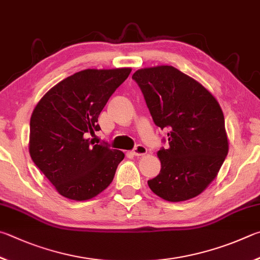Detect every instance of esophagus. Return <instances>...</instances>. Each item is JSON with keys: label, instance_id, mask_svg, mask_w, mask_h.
Wrapping results in <instances>:
<instances>
[{"label": "esophagus", "instance_id": "1", "mask_svg": "<svg viewBox=\"0 0 260 260\" xmlns=\"http://www.w3.org/2000/svg\"><path fill=\"white\" fill-rule=\"evenodd\" d=\"M133 153H134V155H136V156H143L147 153V148L145 147L144 145H137V146L134 148Z\"/></svg>", "mask_w": 260, "mask_h": 260}]
</instances>
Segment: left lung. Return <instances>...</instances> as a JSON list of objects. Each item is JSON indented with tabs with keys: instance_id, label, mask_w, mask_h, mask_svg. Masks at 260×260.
I'll list each match as a JSON object with an SVG mask.
<instances>
[{
	"instance_id": "left-lung-1",
	"label": "left lung",
	"mask_w": 260,
	"mask_h": 260,
	"mask_svg": "<svg viewBox=\"0 0 260 260\" xmlns=\"http://www.w3.org/2000/svg\"><path fill=\"white\" fill-rule=\"evenodd\" d=\"M133 79L154 123L169 130V147L157 152L161 171L147 181L149 188L169 202L198 197L216 178L229 153L219 104L201 83L172 66L143 68Z\"/></svg>"
}]
</instances>
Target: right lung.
Segmentation results:
<instances>
[{
    "instance_id": "obj_1",
    "label": "right lung",
    "mask_w": 260,
    "mask_h": 260,
    "mask_svg": "<svg viewBox=\"0 0 260 260\" xmlns=\"http://www.w3.org/2000/svg\"><path fill=\"white\" fill-rule=\"evenodd\" d=\"M130 72H77L50 89L35 106L29 124L30 157L62 197L85 201L113 181L124 153L94 145L86 136L100 130V112Z\"/></svg>"
}]
</instances>
